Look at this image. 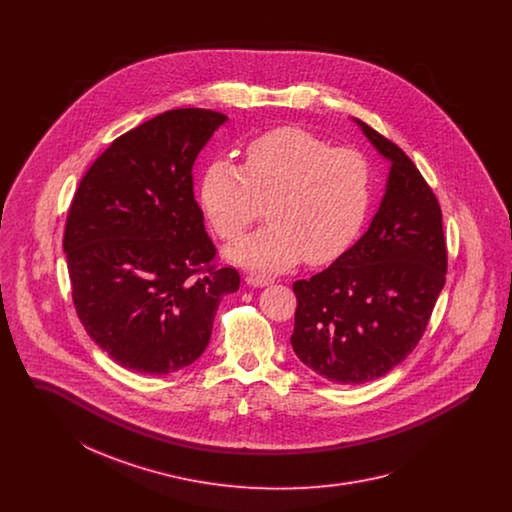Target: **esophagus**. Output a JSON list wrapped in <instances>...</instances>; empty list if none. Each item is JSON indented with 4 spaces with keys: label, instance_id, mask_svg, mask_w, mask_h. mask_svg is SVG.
Returning <instances> with one entry per match:
<instances>
[{
    "label": "esophagus",
    "instance_id": "obj_1",
    "mask_svg": "<svg viewBox=\"0 0 512 512\" xmlns=\"http://www.w3.org/2000/svg\"><path fill=\"white\" fill-rule=\"evenodd\" d=\"M245 282L253 288H265L268 284H272V280L267 276H261V274H247L245 276Z\"/></svg>",
    "mask_w": 512,
    "mask_h": 512
}]
</instances>
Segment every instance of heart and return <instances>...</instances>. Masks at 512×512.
I'll return each mask as SVG.
<instances>
[{"instance_id": "obj_1", "label": "heart", "mask_w": 512, "mask_h": 512, "mask_svg": "<svg viewBox=\"0 0 512 512\" xmlns=\"http://www.w3.org/2000/svg\"><path fill=\"white\" fill-rule=\"evenodd\" d=\"M372 199V165L355 147H334L297 126H280L245 147L244 167L213 161L201 178L203 213L222 240L234 242L268 201L270 222L232 245L230 261L280 272L305 257L336 261L357 240Z\"/></svg>"}]
</instances>
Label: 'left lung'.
I'll return each mask as SVG.
<instances>
[{
  "label": "left lung",
  "mask_w": 512,
  "mask_h": 512,
  "mask_svg": "<svg viewBox=\"0 0 512 512\" xmlns=\"http://www.w3.org/2000/svg\"><path fill=\"white\" fill-rule=\"evenodd\" d=\"M361 126L391 163L386 194L361 240L309 280H297L293 351L328 382L388 374L422 338L445 284L447 247L432 188L401 147Z\"/></svg>",
  "instance_id": "1"
}]
</instances>
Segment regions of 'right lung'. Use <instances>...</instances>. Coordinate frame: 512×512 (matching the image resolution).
I'll list each match as a JSON object with an SVG mask.
<instances>
[{"instance_id": "1", "label": "right lung", "mask_w": 512, "mask_h": 512, "mask_svg": "<svg viewBox=\"0 0 512 512\" xmlns=\"http://www.w3.org/2000/svg\"><path fill=\"white\" fill-rule=\"evenodd\" d=\"M226 115L172 109L128 130L80 180L63 249L76 315L119 365L169 374L211 340L240 274L217 249L194 197L195 159Z\"/></svg>"}]
</instances>
